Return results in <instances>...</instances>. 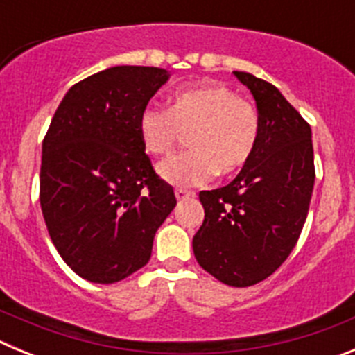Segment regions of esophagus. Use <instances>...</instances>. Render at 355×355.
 Masks as SVG:
<instances>
[{
    "label": "esophagus",
    "instance_id": "34e87169",
    "mask_svg": "<svg viewBox=\"0 0 355 355\" xmlns=\"http://www.w3.org/2000/svg\"><path fill=\"white\" fill-rule=\"evenodd\" d=\"M174 193H175V199L178 200H184V199H188V197L196 196V193L190 192V190H184V188H175Z\"/></svg>",
    "mask_w": 355,
    "mask_h": 355
}]
</instances>
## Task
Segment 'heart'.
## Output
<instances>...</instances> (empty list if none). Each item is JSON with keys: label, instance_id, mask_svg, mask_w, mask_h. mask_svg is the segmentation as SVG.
<instances>
[{"label": "heart", "instance_id": "heart-1", "mask_svg": "<svg viewBox=\"0 0 355 355\" xmlns=\"http://www.w3.org/2000/svg\"><path fill=\"white\" fill-rule=\"evenodd\" d=\"M137 131L150 155H167L190 133V150L156 167L172 187H197L216 172L233 175L245 168L259 142V117L252 103L218 81L188 87L172 94L168 110L146 105L137 117Z\"/></svg>", "mask_w": 355, "mask_h": 355}]
</instances>
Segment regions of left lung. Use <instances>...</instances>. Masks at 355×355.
<instances>
[{
  "label": "left lung",
  "instance_id": "1",
  "mask_svg": "<svg viewBox=\"0 0 355 355\" xmlns=\"http://www.w3.org/2000/svg\"><path fill=\"white\" fill-rule=\"evenodd\" d=\"M233 74L258 106V149L231 183L199 193L205 222L192 247L208 274L245 288L274 274L299 240L315 187V156L311 128L283 94L249 72Z\"/></svg>",
  "mask_w": 355,
  "mask_h": 355
}]
</instances>
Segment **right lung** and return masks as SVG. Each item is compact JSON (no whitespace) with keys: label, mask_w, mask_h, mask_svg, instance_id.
<instances>
[{"label":"right lung","mask_w":355,"mask_h":355,"mask_svg":"<svg viewBox=\"0 0 355 355\" xmlns=\"http://www.w3.org/2000/svg\"><path fill=\"white\" fill-rule=\"evenodd\" d=\"M171 78L117 65L67 90L42 142L40 208L65 263L90 283L112 284L147 265L175 206L137 131L140 110Z\"/></svg>","instance_id":"add662e5"}]
</instances>
